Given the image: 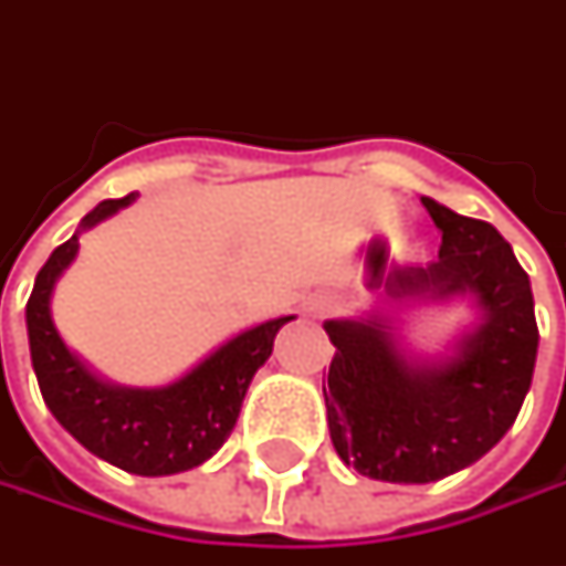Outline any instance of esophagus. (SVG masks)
<instances>
[{
  "instance_id": "1",
  "label": "esophagus",
  "mask_w": 566,
  "mask_h": 566,
  "mask_svg": "<svg viewBox=\"0 0 566 566\" xmlns=\"http://www.w3.org/2000/svg\"><path fill=\"white\" fill-rule=\"evenodd\" d=\"M302 312L308 317H327L334 315V302H331L327 295H312V298L302 305Z\"/></svg>"
}]
</instances>
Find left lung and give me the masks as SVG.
Returning a JSON list of instances; mask_svg holds the SVG:
<instances>
[{
	"label": "left lung",
	"instance_id": "8db88e82",
	"mask_svg": "<svg viewBox=\"0 0 566 566\" xmlns=\"http://www.w3.org/2000/svg\"><path fill=\"white\" fill-rule=\"evenodd\" d=\"M441 229L438 261L397 271L394 298L469 293L482 324L447 361L406 359L387 317L327 321L337 346L324 402L346 467L378 482L424 485L472 467L497 444L533 384L538 327L530 276L504 235L422 198Z\"/></svg>",
	"mask_w": 566,
	"mask_h": 566
}]
</instances>
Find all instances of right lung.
Returning <instances> with one entry per match:
<instances>
[{
  "label": "right lung",
  "mask_w": 566,
  "mask_h": 566,
  "mask_svg": "<svg viewBox=\"0 0 566 566\" xmlns=\"http://www.w3.org/2000/svg\"><path fill=\"white\" fill-rule=\"evenodd\" d=\"M135 195L99 201L81 229H91ZM77 254V232L50 254L28 298V339L40 394L59 424L99 460L135 475H172L210 460L235 428L254 371L271 359L276 331L293 321L276 317L223 343L213 356L169 387H116L91 375L62 343L50 317L59 273Z\"/></svg>",
  "instance_id": "1"
}]
</instances>
